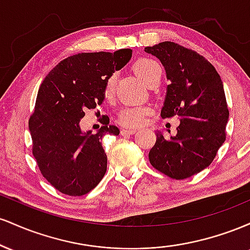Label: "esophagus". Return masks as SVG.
I'll list each match as a JSON object with an SVG mask.
<instances>
[{"mask_svg": "<svg viewBox=\"0 0 250 250\" xmlns=\"http://www.w3.org/2000/svg\"><path fill=\"white\" fill-rule=\"evenodd\" d=\"M136 133V129H122L121 130V134L123 135V136H128V135H133Z\"/></svg>", "mask_w": 250, "mask_h": 250, "instance_id": "obj_1", "label": "esophagus"}]
</instances>
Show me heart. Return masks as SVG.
Segmentation results:
<instances>
[{
	"label": "heart",
	"mask_w": 250,
	"mask_h": 250,
	"mask_svg": "<svg viewBox=\"0 0 250 250\" xmlns=\"http://www.w3.org/2000/svg\"><path fill=\"white\" fill-rule=\"evenodd\" d=\"M137 76L147 83L148 85H154L161 79V65L150 57H139L131 65ZM116 89V74H110L104 81L103 87V97L107 102H111L115 99ZM149 111L148 108L139 107V105H125L120 110L119 120L120 125L125 127H137L143 122V119Z\"/></svg>",
	"instance_id": "1"
}]
</instances>
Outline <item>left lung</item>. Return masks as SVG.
Listing matches in <instances>:
<instances>
[{
    "mask_svg": "<svg viewBox=\"0 0 250 250\" xmlns=\"http://www.w3.org/2000/svg\"><path fill=\"white\" fill-rule=\"evenodd\" d=\"M145 50L161 61L170 81L161 116L180 120L174 136L166 139L156 131L149 161L171 179H188L207 168L226 141L229 110L222 81L210 62L177 43L161 42Z\"/></svg>",
    "mask_w": 250,
    "mask_h": 250,
    "instance_id": "1",
    "label": "left lung"
}]
</instances>
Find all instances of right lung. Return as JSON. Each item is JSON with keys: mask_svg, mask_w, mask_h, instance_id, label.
<instances>
[{"mask_svg": "<svg viewBox=\"0 0 250 250\" xmlns=\"http://www.w3.org/2000/svg\"><path fill=\"white\" fill-rule=\"evenodd\" d=\"M130 49L114 53H81L61 61L39 89L29 130L33 155L40 171L60 193L82 196L94 189L107 171L102 137L120 129L104 122L96 134L82 133L85 109L102 104L105 79L121 69Z\"/></svg>", "mask_w": 250, "mask_h": 250, "instance_id": "add662e5", "label": "right lung"}]
</instances>
